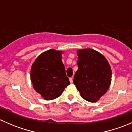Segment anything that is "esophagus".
<instances>
[{"label": "esophagus", "instance_id": "34e87169", "mask_svg": "<svg viewBox=\"0 0 132 132\" xmlns=\"http://www.w3.org/2000/svg\"><path fill=\"white\" fill-rule=\"evenodd\" d=\"M70 83H71V84L73 82V77H71V78H70Z\"/></svg>", "mask_w": 132, "mask_h": 132}]
</instances>
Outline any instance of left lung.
Wrapping results in <instances>:
<instances>
[{
  "mask_svg": "<svg viewBox=\"0 0 132 132\" xmlns=\"http://www.w3.org/2000/svg\"><path fill=\"white\" fill-rule=\"evenodd\" d=\"M78 70L73 83L82 98L96 102L107 91L111 83L110 64L102 54L91 48L78 50Z\"/></svg>",
  "mask_w": 132,
  "mask_h": 132,
  "instance_id": "left-lung-1",
  "label": "left lung"
}]
</instances>
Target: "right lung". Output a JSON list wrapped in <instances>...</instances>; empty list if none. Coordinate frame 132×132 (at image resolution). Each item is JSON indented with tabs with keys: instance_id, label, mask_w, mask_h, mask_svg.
<instances>
[{
	"instance_id": "right-lung-1",
	"label": "right lung",
	"mask_w": 132,
	"mask_h": 132,
	"mask_svg": "<svg viewBox=\"0 0 132 132\" xmlns=\"http://www.w3.org/2000/svg\"><path fill=\"white\" fill-rule=\"evenodd\" d=\"M62 52L47 50L37 57L30 70V80L37 93L46 100L61 96L70 84L62 62Z\"/></svg>"
}]
</instances>
